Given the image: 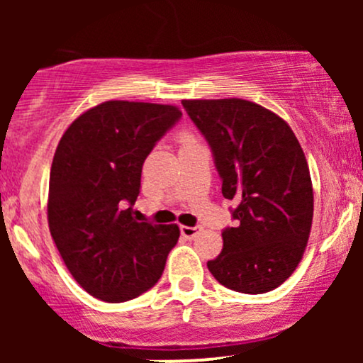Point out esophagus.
Masks as SVG:
<instances>
[{
    "label": "esophagus",
    "instance_id": "esophagus-1",
    "mask_svg": "<svg viewBox=\"0 0 363 363\" xmlns=\"http://www.w3.org/2000/svg\"><path fill=\"white\" fill-rule=\"evenodd\" d=\"M201 230H203L201 227H186V225H182L181 227V234L182 237H186V239H194V237Z\"/></svg>",
    "mask_w": 363,
    "mask_h": 363
}]
</instances>
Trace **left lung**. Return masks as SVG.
<instances>
[{"label": "left lung", "mask_w": 363, "mask_h": 363, "mask_svg": "<svg viewBox=\"0 0 363 363\" xmlns=\"http://www.w3.org/2000/svg\"><path fill=\"white\" fill-rule=\"evenodd\" d=\"M205 136L234 227L208 269L240 294L280 286L302 259L311 234L314 196L307 160L289 124L242 99L182 101Z\"/></svg>", "instance_id": "left-lung-1"}]
</instances>
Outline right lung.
<instances>
[{"label": "right lung", "instance_id": "add662e5", "mask_svg": "<svg viewBox=\"0 0 363 363\" xmlns=\"http://www.w3.org/2000/svg\"><path fill=\"white\" fill-rule=\"evenodd\" d=\"M181 118L174 106L109 101L73 121L57 145L49 230L66 268L95 298L131 301L164 273L179 227L136 222L131 206L145 158Z\"/></svg>", "mask_w": 363, "mask_h": 363}]
</instances>
